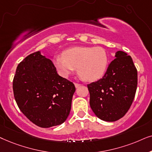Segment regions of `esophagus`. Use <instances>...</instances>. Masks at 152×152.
Listing matches in <instances>:
<instances>
[{"label":"esophagus","instance_id":"34e87169","mask_svg":"<svg viewBox=\"0 0 152 152\" xmlns=\"http://www.w3.org/2000/svg\"><path fill=\"white\" fill-rule=\"evenodd\" d=\"M74 85H75V87H76V88H78V87H79V86H80V84H79V83H75Z\"/></svg>","mask_w":152,"mask_h":152}]
</instances>
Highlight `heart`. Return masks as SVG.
Returning <instances> with one entry per match:
<instances>
[{
    "label": "heart",
    "instance_id": "heart-1",
    "mask_svg": "<svg viewBox=\"0 0 152 152\" xmlns=\"http://www.w3.org/2000/svg\"><path fill=\"white\" fill-rule=\"evenodd\" d=\"M53 63L63 77L67 76L77 68L78 74L86 81L100 79L108 65V56L102 47L76 46L64 50L62 56H56Z\"/></svg>",
    "mask_w": 152,
    "mask_h": 152
}]
</instances>
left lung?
I'll return each instance as SVG.
<instances>
[{"label":"left lung","mask_w":152,"mask_h":152,"mask_svg":"<svg viewBox=\"0 0 152 152\" xmlns=\"http://www.w3.org/2000/svg\"><path fill=\"white\" fill-rule=\"evenodd\" d=\"M137 85V72L132 58L119 50L102 78L88 85L91 108L104 121L120 120L132 104Z\"/></svg>","instance_id":"1"}]
</instances>
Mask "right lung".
<instances>
[{"label":"right lung","mask_w":152,"mask_h":152,"mask_svg":"<svg viewBox=\"0 0 152 152\" xmlns=\"http://www.w3.org/2000/svg\"><path fill=\"white\" fill-rule=\"evenodd\" d=\"M74 83L58 74L52 61L40 51L18 64L13 80L17 106L30 121L42 128L63 123L69 115Z\"/></svg>","instance_id":"add662e5"}]
</instances>
